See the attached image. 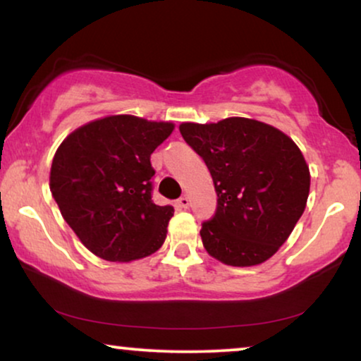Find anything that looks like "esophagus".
I'll use <instances>...</instances> for the list:
<instances>
[{
	"label": "esophagus",
	"mask_w": 361,
	"mask_h": 361,
	"mask_svg": "<svg viewBox=\"0 0 361 361\" xmlns=\"http://www.w3.org/2000/svg\"><path fill=\"white\" fill-rule=\"evenodd\" d=\"M176 205H177V209H180V210L189 209V197H187V195L180 197V199L176 202Z\"/></svg>",
	"instance_id": "1"
}]
</instances>
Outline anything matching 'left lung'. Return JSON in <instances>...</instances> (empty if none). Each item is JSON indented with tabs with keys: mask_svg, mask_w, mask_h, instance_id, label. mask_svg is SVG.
<instances>
[{
	"mask_svg": "<svg viewBox=\"0 0 361 361\" xmlns=\"http://www.w3.org/2000/svg\"><path fill=\"white\" fill-rule=\"evenodd\" d=\"M179 130L205 161L219 197L200 230L207 253L238 268L264 263L307 204L310 172L298 145L278 128L240 116Z\"/></svg>",
	"mask_w": 361,
	"mask_h": 361,
	"instance_id": "8db88e82",
	"label": "left lung"
}]
</instances>
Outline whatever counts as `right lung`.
I'll return each mask as SVG.
<instances>
[{"label":"right lung","mask_w":361,"mask_h":361,"mask_svg":"<svg viewBox=\"0 0 361 361\" xmlns=\"http://www.w3.org/2000/svg\"><path fill=\"white\" fill-rule=\"evenodd\" d=\"M172 123L113 115L71 133L56 151L51 192L63 220L98 258L128 263L164 243L171 205L151 199V154Z\"/></svg>","instance_id":"add662e5"}]
</instances>
